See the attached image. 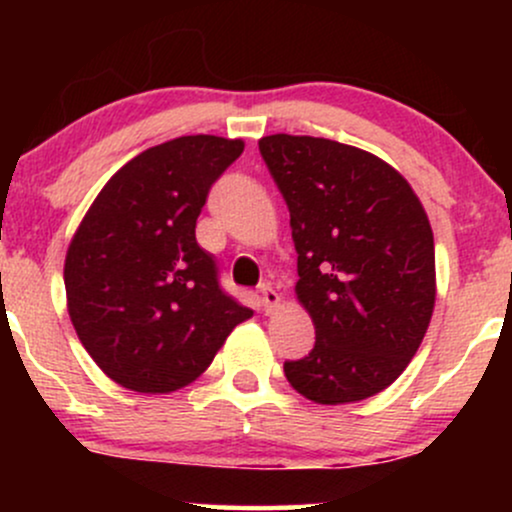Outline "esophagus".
Returning a JSON list of instances; mask_svg holds the SVG:
<instances>
[{
    "instance_id": "obj_1",
    "label": "esophagus",
    "mask_w": 512,
    "mask_h": 512,
    "mask_svg": "<svg viewBox=\"0 0 512 512\" xmlns=\"http://www.w3.org/2000/svg\"><path fill=\"white\" fill-rule=\"evenodd\" d=\"M260 298H262V310H264V313H274V310L279 308V303H281V296L269 284H262L260 286Z\"/></svg>"
}]
</instances>
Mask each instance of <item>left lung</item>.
Masks as SVG:
<instances>
[{
    "label": "left lung",
    "mask_w": 512,
    "mask_h": 512,
    "mask_svg": "<svg viewBox=\"0 0 512 512\" xmlns=\"http://www.w3.org/2000/svg\"><path fill=\"white\" fill-rule=\"evenodd\" d=\"M260 154L286 199L296 296L315 346L284 373L317 404L378 395L409 366L436 303L433 231L409 182L378 156L320 137L272 134Z\"/></svg>",
    "instance_id": "obj_1"
}]
</instances>
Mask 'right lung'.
I'll use <instances>...</instances> for the list:
<instances>
[{
	"label": "right lung",
	"mask_w": 512,
	"mask_h": 512,
	"mask_svg": "<svg viewBox=\"0 0 512 512\" xmlns=\"http://www.w3.org/2000/svg\"><path fill=\"white\" fill-rule=\"evenodd\" d=\"M240 139L178 137L151 146L105 182L64 262L69 317L117 385L173 392L199 378L250 308L221 289L199 248L197 216Z\"/></svg>",
	"instance_id": "1"
}]
</instances>
